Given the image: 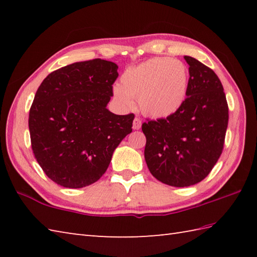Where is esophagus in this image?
<instances>
[{"label":"esophagus","mask_w":257,"mask_h":257,"mask_svg":"<svg viewBox=\"0 0 257 257\" xmlns=\"http://www.w3.org/2000/svg\"><path fill=\"white\" fill-rule=\"evenodd\" d=\"M133 128H134L135 130H139V129L141 128V120H140V118H137V117H136V118L134 119Z\"/></svg>","instance_id":"34e87169"}]
</instances>
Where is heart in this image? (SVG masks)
Listing matches in <instances>:
<instances>
[{"instance_id": "1", "label": "heart", "mask_w": 257, "mask_h": 257, "mask_svg": "<svg viewBox=\"0 0 257 257\" xmlns=\"http://www.w3.org/2000/svg\"><path fill=\"white\" fill-rule=\"evenodd\" d=\"M188 70L179 59L155 57L128 68L113 87V96L124 108L134 106L138 98L140 110L155 118L177 112L185 99Z\"/></svg>"}]
</instances>
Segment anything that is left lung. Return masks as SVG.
Masks as SVG:
<instances>
[{"mask_svg":"<svg viewBox=\"0 0 257 257\" xmlns=\"http://www.w3.org/2000/svg\"><path fill=\"white\" fill-rule=\"evenodd\" d=\"M187 98L177 112L143 123L145 159L157 180L171 187L202 181L219 160L228 122V107L216 74L191 56Z\"/></svg>","mask_w":257,"mask_h":257,"instance_id":"8db88e82","label":"left lung"}]
</instances>
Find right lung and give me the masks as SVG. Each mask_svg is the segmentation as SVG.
Listing matches in <instances>:
<instances>
[{"label":"right lung","instance_id":"add662e5","mask_svg":"<svg viewBox=\"0 0 257 257\" xmlns=\"http://www.w3.org/2000/svg\"><path fill=\"white\" fill-rule=\"evenodd\" d=\"M118 66L96 58L67 65L43 80L32 103V149L43 171L64 188L95 183L133 132L134 113L107 109Z\"/></svg>","mask_w":257,"mask_h":257}]
</instances>
